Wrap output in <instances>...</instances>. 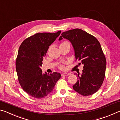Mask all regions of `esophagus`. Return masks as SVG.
I'll return each instance as SVG.
<instances>
[{
    "label": "esophagus",
    "instance_id": "1",
    "mask_svg": "<svg viewBox=\"0 0 120 120\" xmlns=\"http://www.w3.org/2000/svg\"><path fill=\"white\" fill-rule=\"evenodd\" d=\"M68 75H69V74H67V73H62L61 74V76H67Z\"/></svg>",
    "mask_w": 120,
    "mask_h": 120
}]
</instances>
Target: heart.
<instances>
[{
  "mask_svg": "<svg viewBox=\"0 0 120 120\" xmlns=\"http://www.w3.org/2000/svg\"><path fill=\"white\" fill-rule=\"evenodd\" d=\"M67 43H68V42H63L62 43H61V45H62V44H64ZM61 68H63V67H62V66H61Z\"/></svg>",
  "mask_w": 120,
  "mask_h": 120,
  "instance_id": "1",
  "label": "heart"
}]
</instances>
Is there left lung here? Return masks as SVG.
I'll return each mask as SVG.
<instances>
[{"mask_svg": "<svg viewBox=\"0 0 120 120\" xmlns=\"http://www.w3.org/2000/svg\"><path fill=\"white\" fill-rule=\"evenodd\" d=\"M63 38L71 43L79 66H84L81 75L75 74L78 80L73 89L83 96L93 95L102 85L106 67V58L100 43L94 36L79 28L63 32L59 41Z\"/></svg>", "mask_w": 120, "mask_h": 120, "instance_id": "8db88e82", "label": "left lung"}]
</instances>
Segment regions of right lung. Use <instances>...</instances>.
I'll list each match as a JSON object with an SVG mask.
<instances>
[{
    "label": "right lung",
    "mask_w": 120,
    "mask_h": 120,
    "mask_svg": "<svg viewBox=\"0 0 120 120\" xmlns=\"http://www.w3.org/2000/svg\"><path fill=\"white\" fill-rule=\"evenodd\" d=\"M61 32L36 33L25 39L19 46L16 61L18 79L23 90L34 98L47 96L61 78L60 73L43 74L41 68L49 46Z\"/></svg>",
    "instance_id": "1"
}]
</instances>
